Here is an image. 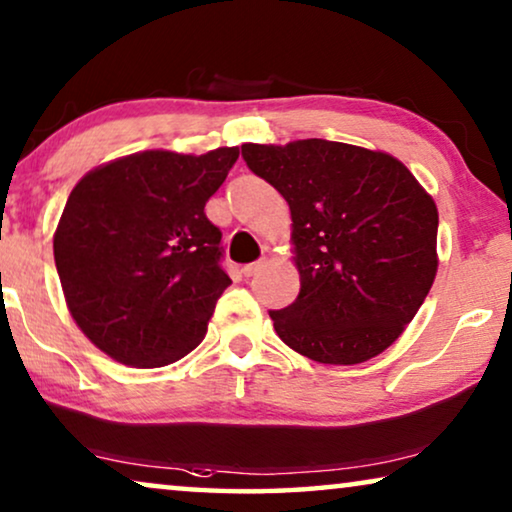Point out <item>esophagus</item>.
I'll use <instances>...</instances> for the list:
<instances>
[{"label":"esophagus","instance_id":"1","mask_svg":"<svg viewBox=\"0 0 512 512\" xmlns=\"http://www.w3.org/2000/svg\"><path fill=\"white\" fill-rule=\"evenodd\" d=\"M259 266H262V262H250V264H246V266H243V276H246V278H250V276H255V273L259 271Z\"/></svg>","mask_w":512,"mask_h":512}]
</instances>
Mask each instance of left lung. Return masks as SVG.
I'll return each mask as SVG.
<instances>
[{
    "instance_id": "obj_1",
    "label": "left lung",
    "mask_w": 512,
    "mask_h": 512,
    "mask_svg": "<svg viewBox=\"0 0 512 512\" xmlns=\"http://www.w3.org/2000/svg\"><path fill=\"white\" fill-rule=\"evenodd\" d=\"M241 153L290 204L301 290L269 313L280 341L338 366L390 348L436 278L431 194L397 157L350 143H243Z\"/></svg>"
}]
</instances>
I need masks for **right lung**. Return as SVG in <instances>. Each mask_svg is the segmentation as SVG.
Instances as JSON below:
<instances>
[{
    "label": "right lung",
    "mask_w": 512,
    "mask_h": 512,
    "mask_svg": "<svg viewBox=\"0 0 512 512\" xmlns=\"http://www.w3.org/2000/svg\"><path fill=\"white\" fill-rule=\"evenodd\" d=\"M236 160V146L143 150L88 171L71 190L55 266L71 318L115 362L157 369L204 341L232 285L204 206Z\"/></svg>",
    "instance_id": "1"
}]
</instances>
